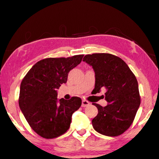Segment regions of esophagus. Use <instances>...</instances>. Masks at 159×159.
I'll use <instances>...</instances> for the list:
<instances>
[{"instance_id":"34e87169","label":"esophagus","mask_w":159,"mask_h":159,"mask_svg":"<svg viewBox=\"0 0 159 159\" xmlns=\"http://www.w3.org/2000/svg\"><path fill=\"white\" fill-rule=\"evenodd\" d=\"M89 105H90V103H89V102H88V101H87V100H82V107H87Z\"/></svg>"}]
</instances>
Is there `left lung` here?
<instances>
[{
    "label": "left lung",
    "mask_w": 159,
    "mask_h": 159,
    "mask_svg": "<svg viewBox=\"0 0 159 159\" xmlns=\"http://www.w3.org/2000/svg\"><path fill=\"white\" fill-rule=\"evenodd\" d=\"M83 61L95 73L94 93L105 88V107L93 103L98 113L92 120L97 132L107 136H118L128 129L141 104L136 77L125 61L115 55L98 53L85 55Z\"/></svg>",
    "instance_id": "obj_1"
}]
</instances>
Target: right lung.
<instances>
[{"instance_id":"obj_1","label":"right lung","mask_w":159,"mask_h":159,"mask_svg":"<svg viewBox=\"0 0 159 159\" xmlns=\"http://www.w3.org/2000/svg\"><path fill=\"white\" fill-rule=\"evenodd\" d=\"M83 54L47 58L32 66L23 79L18 104L29 125L40 136L54 139L66 133L81 98L57 99V89L67 81L70 70L82 61Z\"/></svg>"}]
</instances>
